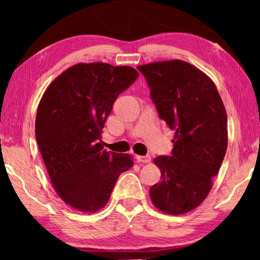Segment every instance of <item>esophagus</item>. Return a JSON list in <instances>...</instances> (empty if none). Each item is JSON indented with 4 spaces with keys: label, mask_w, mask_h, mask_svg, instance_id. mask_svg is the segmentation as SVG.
I'll use <instances>...</instances> for the list:
<instances>
[{
    "label": "esophagus",
    "mask_w": 260,
    "mask_h": 260,
    "mask_svg": "<svg viewBox=\"0 0 260 260\" xmlns=\"http://www.w3.org/2000/svg\"><path fill=\"white\" fill-rule=\"evenodd\" d=\"M137 162H143V163H149L151 161L150 155H145V156H136Z\"/></svg>",
    "instance_id": "esophagus-1"
}]
</instances>
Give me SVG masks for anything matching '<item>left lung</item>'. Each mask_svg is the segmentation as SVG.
<instances>
[{"mask_svg": "<svg viewBox=\"0 0 260 260\" xmlns=\"http://www.w3.org/2000/svg\"><path fill=\"white\" fill-rule=\"evenodd\" d=\"M158 117L175 131L169 156H157L161 182L150 188L159 211L183 214L197 208L212 188L227 149V115L215 85L190 63L138 66Z\"/></svg>", "mask_w": 260, "mask_h": 260, "instance_id": "obj_1", "label": "left lung"}]
</instances>
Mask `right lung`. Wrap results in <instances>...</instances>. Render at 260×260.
Here are the masks:
<instances>
[{"label": "right lung", "instance_id": "1", "mask_svg": "<svg viewBox=\"0 0 260 260\" xmlns=\"http://www.w3.org/2000/svg\"><path fill=\"white\" fill-rule=\"evenodd\" d=\"M138 72L129 66L78 63L60 74L42 95L35 137L59 197L71 207L93 213L104 207L129 155L103 149L101 131L117 97Z\"/></svg>", "mask_w": 260, "mask_h": 260}]
</instances>
